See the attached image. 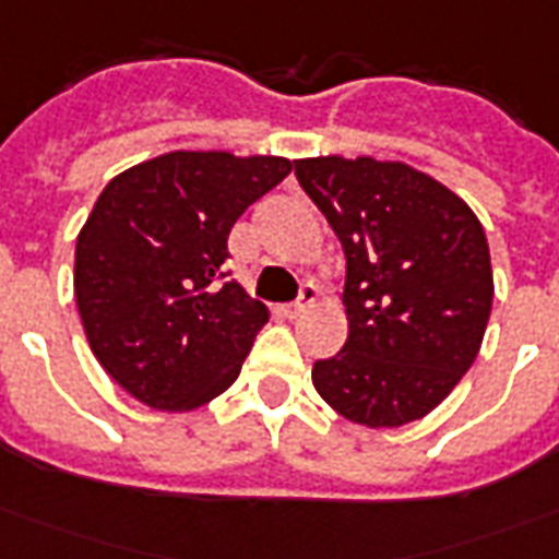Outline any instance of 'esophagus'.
Listing matches in <instances>:
<instances>
[{
	"instance_id": "esophagus-1",
	"label": "esophagus",
	"mask_w": 559,
	"mask_h": 559,
	"mask_svg": "<svg viewBox=\"0 0 559 559\" xmlns=\"http://www.w3.org/2000/svg\"><path fill=\"white\" fill-rule=\"evenodd\" d=\"M312 304H316V288H312V285H304V292H300V297H297L295 304L285 307V316H288V319H300Z\"/></svg>"
}]
</instances>
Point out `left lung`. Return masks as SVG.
<instances>
[{"mask_svg": "<svg viewBox=\"0 0 559 559\" xmlns=\"http://www.w3.org/2000/svg\"><path fill=\"white\" fill-rule=\"evenodd\" d=\"M300 187L345 250L348 340L316 360L330 408L399 429L450 396L486 336L495 276L483 223L450 187L402 160L304 157Z\"/></svg>", "mask_w": 559, "mask_h": 559, "instance_id": "obj_1", "label": "left lung"}]
</instances>
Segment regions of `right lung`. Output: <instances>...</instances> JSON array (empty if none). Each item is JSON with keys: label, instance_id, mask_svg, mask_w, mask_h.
<instances>
[{"label": "right lung", "instance_id": "1", "mask_svg": "<svg viewBox=\"0 0 559 559\" xmlns=\"http://www.w3.org/2000/svg\"><path fill=\"white\" fill-rule=\"evenodd\" d=\"M288 157L169 151L116 175L76 235L73 295L97 364L169 414L226 393L267 307L223 283L229 231Z\"/></svg>", "mask_w": 559, "mask_h": 559}]
</instances>
